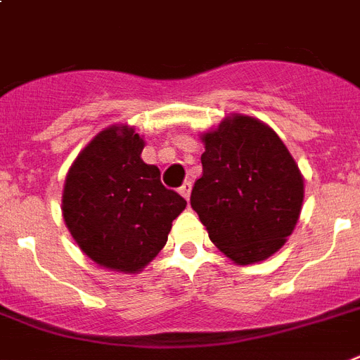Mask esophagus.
Returning a JSON list of instances; mask_svg holds the SVG:
<instances>
[{
    "label": "esophagus",
    "mask_w": 360,
    "mask_h": 360,
    "mask_svg": "<svg viewBox=\"0 0 360 360\" xmlns=\"http://www.w3.org/2000/svg\"><path fill=\"white\" fill-rule=\"evenodd\" d=\"M190 192H192V183H190V181H186V183H183V185H181L179 194L183 195L186 201H188L190 200Z\"/></svg>",
    "instance_id": "34e87169"
}]
</instances>
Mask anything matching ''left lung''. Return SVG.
Segmentation results:
<instances>
[{"mask_svg":"<svg viewBox=\"0 0 360 360\" xmlns=\"http://www.w3.org/2000/svg\"><path fill=\"white\" fill-rule=\"evenodd\" d=\"M203 174L190 205L214 246L236 264L281 250L300 220L303 175L277 133L261 120L231 114L201 134Z\"/></svg>","mask_w":360,"mask_h":360,"instance_id":"8db88e82","label":"left lung"}]
</instances>
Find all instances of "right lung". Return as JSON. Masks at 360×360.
<instances>
[{
    "mask_svg": "<svg viewBox=\"0 0 360 360\" xmlns=\"http://www.w3.org/2000/svg\"><path fill=\"white\" fill-rule=\"evenodd\" d=\"M144 139L127 124L99 131L70 166L63 218L84 255L98 266L136 274L165 248L186 201L142 160Z\"/></svg>",
    "mask_w": 360,
    "mask_h": 360,
    "instance_id": "obj_1",
    "label": "right lung"
}]
</instances>
